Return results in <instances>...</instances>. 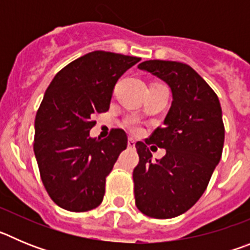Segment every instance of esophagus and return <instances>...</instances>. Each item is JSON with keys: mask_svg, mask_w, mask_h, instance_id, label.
Instances as JSON below:
<instances>
[{"mask_svg": "<svg viewBox=\"0 0 250 250\" xmlns=\"http://www.w3.org/2000/svg\"><path fill=\"white\" fill-rule=\"evenodd\" d=\"M127 145H129V147H135V140L132 138H129L127 139Z\"/></svg>", "mask_w": 250, "mask_h": 250, "instance_id": "1", "label": "esophagus"}]
</instances>
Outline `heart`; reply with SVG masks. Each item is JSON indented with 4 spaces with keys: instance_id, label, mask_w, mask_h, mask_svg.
I'll list each match as a JSON object with an SVG mask.
<instances>
[{
    "instance_id": "1",
    "label": "heart",
    "mask_w": 250,
    "mask_h": 250,
    "mask_svg": "<svg viewBox=\"0 0 250 250\" xmlns=\"http://www.w3.org/2000/svg\"><path fill=\"white\" fill-rule=\"evenodd\" d=\"M129 127L131 130H138L139 125H138V123H136L135 120H132V121H130V123H129Z\"/></svg>"
}]
</instances>
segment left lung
<instances>
[{
	"mask_svg": "<svg viewBox=\"0 0 250 250\" xmlns=\"http://www.w3.org/2000/svg\"><path fill=\"white\" fill-rule=\"evenodd\" d=\"M138 67L164 81L173 101L163 127L135 145V204L150 218L169 219L199 200L219 164L224 145L222 107L210 86L187 63L149 60ZM147 144L167 149L165 158L152 162Z\"/></svg>",
	"mask_w": 250,
	"mask_h": 250,
	"instance_id": "1",
	"label": "left lung"
}]
</instances>
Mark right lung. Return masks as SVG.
Segmentation results:
<instances>
[{"instance_id":"right-lung-1","label":"right lung","mask_w":250,"mask_h":250,"mask_svg":"<svg viewBox=\"0 0 250 250\" xmlns=\"http://www.w3.org/2000/svg\"><path fill=\"white\" fill-rule=\"evenodd\" d=\"M140 59L92 51L59 71L43 95L35 119L34 151L51 199L81 213L99 207L106 176L127 146L114 129L106 139L91 138L96 114L109 110L115 83Z\"/></svg>"}]
</instances>
